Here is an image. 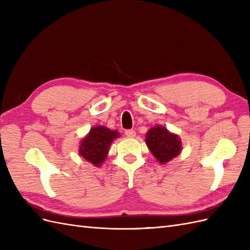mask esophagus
I'll use <instances>...</instances> for the list:
<instances>
[{"mask_svg":"<svg viewBox=\"0 0 250 250\" xmlns=\"http://www.w3.org/2000/svg\"><path fill=\"white\" fill-rule=\"evenodd\" d=\"M125 134L128 138H133V137H135V131L133 129H127V130H125Z\"/></svg>","mask_w":250,"mask_h":250,"instance_id":"esophagus-1","label":"esophagus"}]
</instances>
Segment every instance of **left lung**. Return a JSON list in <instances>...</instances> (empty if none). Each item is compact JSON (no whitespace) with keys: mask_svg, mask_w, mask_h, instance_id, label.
I'll return each instance as SVG.
<instances>
[{"mask_svg":"<svg viewBox=\"0 0 250 250\" xmlns=\"http://www.w3.org/2000/svg\"><path fill=\"white\" fill-rule=\"evenodd\" d=\"M149 150L161 164H166L177 156L181 149V143L177 135L170 133L165 127H152L146 134Z\"/></svg>","mask_w":250,"mask_h":250,"instance_id":"obj_1","label":"left lung"}]
</instances>
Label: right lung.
I'll list each match as a JSON object with an SVG mask.
<instances>
[{"mask_svg": "<svg viewBox=\"0 0 250 250\" xmlns=\"http://www.w3.org/2000/svg\"><path fill=\"white\" fill-rule=\"evenodd\" d=\"M118 137H120L119 132L111 131L106 127H94L81 141L79 153L87 162L99 167L107 156L111 142Z\"/></svg>", "mask_w": 250, "mask_h": 250, "instance_id": "add662e5", "label": "right lung"}]
</instances>
